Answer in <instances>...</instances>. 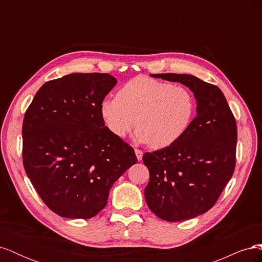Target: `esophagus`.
I'll use <instances>...</instances> for the list:
<instances>
[{
  "label": "esophagus",
  "instance_id": "1",
  "mask_svg": "<svg viewBox=\"0 0 262 262\" xmlns=\"http://www.w3.org/2000/svg\"><path fill=\"white\" fill-rule=\"evenodd\" d=\"M134 152H136L138 161H142V157H143V152H142L141 149H138V148L134 149Z\"/></svg>",
  "mask_w": 262,
  "mask_h": 262
}]
</instances>
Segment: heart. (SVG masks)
<instances>
[{
    "label": "heart",
    "instance_id": "1",
    "mask_svg": "<svg viewBox=\"0 0 262 262\" xmlns=\"http://www.w3.org/2000/svg\"><path fill=\"white\" fill-rule=\"evenodd\" d=\"M194 114L195 100L187 87L147 76L132 78L116 97L100 104L102 120L114 136L123 139L137 124V141L154 148L177 143L190 128Z\"/></svg>",
    "mask_w": 262,
    "mask_h": 262
}]
</instances>
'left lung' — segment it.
<instances>
[{
	"instance_id": "left-lung-1",
	"label": "left lung",
	"mask_w": 262,
	"mask_h": 262,
	"mask_svg": "<svg viewBox=\"0 0 262 262\" xmlns=\"http://www.w3.org/2000/svg\"><path fill=\"white\" fill-rule=\"evenodd\" d=\"M189 87L196 116L177 143L145 153L149 171L144 190L149 210L160 219L179 222L208 212L216 203L236 164L237 125L217 86L189 74H152Z\"/></svg>"
}]
</instances>
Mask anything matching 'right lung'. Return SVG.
Returning <instances> with one entry per match:
<instances>
[{"label":"right lung","mask_w":262,"mask_h":262,"mask_svg":"<svg viewBox=\"0 0 262 262\" xmlns=\"http://www.w3.org/2000/svg\"><path fill=\"white\" fill-rule=\"evenodd\" d=\"M116 84L107 73L69 74L45 83L26 110L24 168L45 204L62 217H94L106 207L110 188L138 162L100 115Z\"/></svg>","instance_id":"add662e5"}]
</instances>
